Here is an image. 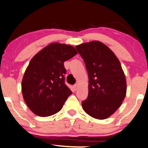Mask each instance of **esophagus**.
<instances>
[{"label": "esophagus", "instance_id": "1", "mask_svg": "<svg viewBox=\"0 0 148 148\" xmlns=\"http://www.w3.org/2000/svg\"><path fill=\"white\" fill-rule=\"evenodd\" d=\"M73 88H74V89L75 90H77V88H78V84H74V85L73 86Z\"/></svg>", "mask_w": 148, "mask_h": 148}]
</instances>
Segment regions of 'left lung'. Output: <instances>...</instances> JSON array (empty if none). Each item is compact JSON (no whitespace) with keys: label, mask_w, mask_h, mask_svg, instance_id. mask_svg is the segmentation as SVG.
Here are the masks:
<instances>
[{"label":"left lung","mask_w":148,"mask_h":148,"mask_svg":"<svg viewBox=\"0 0 148 148\" xmlns=\"http://www.w3.org/2000/svg\"><path fill=\"white\" fill-rule=\"evenodd\" d=\"M83 59L88 76V94L82 102L84 112L103 120L121 106L127 93V82L119 59L99 41L76 47Z\"/></svg>","instance_id":"obj_1"}]
</instances>
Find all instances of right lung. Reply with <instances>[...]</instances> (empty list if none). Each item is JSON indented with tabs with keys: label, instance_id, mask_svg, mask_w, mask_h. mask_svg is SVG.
I'll return each mask as SVG.
<instances>
[{
	"label": "right lung",
	"instance_id": "1",
	"mask_svg": "<svg viewBox=\"0 0 148 148\" xmlns=\"http://www.w3.org/2000/svg\"><path fill=\"white\" fill-rule=\"evenodd\" d=\"M77 54L71 45L51 43L33 57L21 82L24 101L33 113L41 117L60 111L72 93L65 84L64 63Z\"/></svg>",
	"mask_w": 148,
	"mask_h": 148
}]
</instances>
